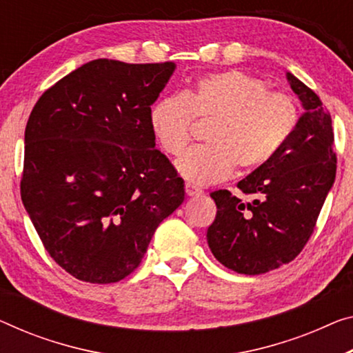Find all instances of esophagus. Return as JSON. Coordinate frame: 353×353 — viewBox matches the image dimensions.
<instances>
[{"instance_id":"1","label":"esophagus","mask_w":353,"mask_h":353,"mask_svg":"<svg viewBox=\"0 0 353 353\" xmlns=\"http://www.w3.org/2000/svg\"><path fill=\"white\" fill-rule=\"evenodd\" d=\"M184 189H186V194L189 195V197H192V195H202L203 191L197 186H194V184L191 183H186V186H184Z\"/></svg>"}]
</instances>
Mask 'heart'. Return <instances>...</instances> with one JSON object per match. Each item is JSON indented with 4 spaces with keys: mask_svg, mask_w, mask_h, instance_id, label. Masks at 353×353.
Masks as SVG:
<instances>
[{
    "mask_svg": "<svg viewBox=\"0 0 353 353\" xmlns=\"http://www.w3.org/2000/svg\"><path fill=\"white\" fill-rule=\"evenodd\" d=\"M194 118L211 121L205 131L208 143L189 150L176 169L189 181L210 184L229 176L233 167L249 172L273 159L294 134L300 110L294 97L270 91L263 80L224 70L150 108L154 139L172 156H180L191 142Z\"/></svg>",
    "mask_w": 353,
    "mask_h": 353,
    "instance_id": "heart-1",
    "label": "heart"
}]
</instances>
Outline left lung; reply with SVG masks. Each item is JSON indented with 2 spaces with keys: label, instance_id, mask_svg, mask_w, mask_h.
Listing matches in <instances>:
<instances>
[{
  "label": "left lung",
  "instance_id": "left-lung-1",
  "mask_svg": "<svg viewBox=\"0 0 353 353\" xmlns=\"http://www.w3.org/2000/svg\"><path fill=\"white\" fill-rule=\"evenodd\" d=\"M305 113L273 159L227 189L211 192L218 213L208 227L213 256L236 273L262 274L294 260L311 238L336 176L332 117L321 97L287 72Z\"/></svg>",
  "mask_w": 353,
  "mask_h": 353
}]
</instances>
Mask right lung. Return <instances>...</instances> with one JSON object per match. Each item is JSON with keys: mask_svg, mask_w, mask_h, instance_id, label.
Returning a JSON list of instances; mask_svg holds the SVG:
<instances>
[{"mask_svg": "<svg viewBox=\"0 0 353 353\" xmlns=\"http://www.w3.org/2000/svg\"><path fill=\"white\" fill-rule=\"evenodd\" d=\"M175 63L93 59L50 86L25 129L21 202L46 251L74 278L118 283L184 200L156 150L150 108Z\"/></svg>", "mask_w": 353, "mask_h": 353, "instance_id": "right-lung-1", "label": "right lung"}]
</instances>
